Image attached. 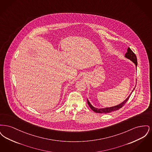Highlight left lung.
Masks as SVG:
<instances>
[{"label":"left lung","mask_w":152,"mask_h":152,"mask_svg":"<svg viewBox=\"0 0 152 152\" xmlns=\"http://www.w3.org/2000/svg\"><path fill=\"white\" fill-rule=\"evenodd\" d=\"M125 57L126 58L130 59V60H132L134 64L136 66H137V57H136V55H135V53L133 52V51L131 50L129 47L128 48V50H127V52L126 53H125ZM130 95L129 96V97L124 101L123 102H122L121 104L115 106V107H110V108H102V109H97L96 108L94 107L91 104L90 102H89V101L87 100V102H88V104L89 105V107L91 108V109L94 110V112L96 113H110L112 112H113V111H116L118 109H120V108H121L123 107V106L126 104V102L128 101V99H129L130 97Z\"/></svg>","instance_id":"1"}]
</instances>
